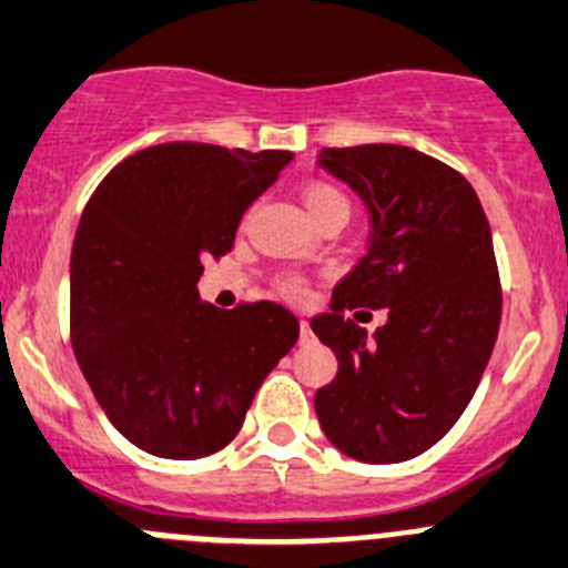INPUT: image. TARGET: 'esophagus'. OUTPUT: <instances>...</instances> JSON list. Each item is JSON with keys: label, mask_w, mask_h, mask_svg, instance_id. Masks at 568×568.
I'll list each match as a JSON object with an SVG mask.
<instances>
[{"label": "esophagus", "mask_w": 568, "mask_h": 568, "mask_svg": "<svg viewBox=\"0 0 568 568\" xmlns=\"http://www.w3.org/2000/svg\"><path fill=\"white\" fill-rule=\"evenodd\" d=\"M312 337H315V334H312L310 321H301V343H310Z\"/></svg>", "instance_id": "34e87169"}]
</instances>
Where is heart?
I'll return each instance as SVG.
<instances>
[{
	"instance_id": "b5f03b06",
	"label": "heart",
	"mask_w": 568,
	"mask_h": 568,
	"mask_svg": "<svg viewBox=\"0 0 568 568\" xmlns=\"http://www.w3.org/2000/svg\"><path fill=\"white\" fill-rule=\"evenodd\" d=\"M304 203L306 209H310L312 220L323 217V214L328 212H345L348 214V197H345L343 192H339L337 186H332V183L326 181H310L304 186ZM275 287H278V293L284 295V298L290 301H301L306 295V290H310V284H306L304 275H295V273H284L275 278Z\"/></svg>"
}]
</instances>
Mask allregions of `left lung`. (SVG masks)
I'll return each instance as SVG.
<instances>
[{"label":"left lung","mask_w":568,"mask_h":568,"mask_svg":"<svg viewBox=\"0 0 568 568\" xmlns=\"http://www.w3.org/2000/svg\"><path fill=\"white\" fill-rule=\"evenodd\" d=\"M321 164L368 203L374 236L332 312L312 317L339 362L317 420L354 460H413L457 424L499 334L488 217L460 172L404 144L326 148ZM359 305L388 310L374 341L347 317Z\"/></svg>","instance_id":"obj_1"}]
</instances>
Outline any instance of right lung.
Segmentation results:
<instances>
[{
	"label": "right lung",
	"instance_id": "right-lung-1",
	"mask_svg": "<svg viewBox=\"0 0 568 568\" xmlns=\"http://www.w3.org/2000/svg\"><path fill=\"white\" fill-rule=\"evenodd\" d=\"M290 150L170 142L119 161L72 245L69 337L97 404L133 446L166 460L225 449L264 376L298 339L273 301L200 304L203 262L234 247Z\"/></svg>",
	"mask_w": 568,
	"mask_h": 568
}]
</instances>
